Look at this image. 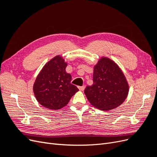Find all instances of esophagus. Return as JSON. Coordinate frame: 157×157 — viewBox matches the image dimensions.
<instances>
[{"label": "esophagus", "mask_w": 157, "mask_h": 157, "mask_svg": "<svg viewBox=\"0 0 157 157\" xmlns=\"http://www.w3.org/2000/svg\"><path fill=\"white\" fill-rule=\"evenodd\" d=\"M78 88L80 90H81V91H83V90H84V88H85V86H78Z\"/></svg>", "instance_id": "34e87169"}]
</instances>
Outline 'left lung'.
<instances>
[{
	"label": "left lung",
	"mask_w": 157,
	"mask_h": 157,
	"mask_svg": "<svg viewBox=\"0 0 157 157\" xmlns=\"http://www.w3.org/2000/svg\"><path fill=\"white\" fill-rule=\"evenodd\" d=\"M93 82L84 94L90 103L101 111L117 108L127 98L129 86L125 76L109 58L103 57L94 66Z\"/></svg>",
	"instance_id": "obj_1"
}]
</instances>
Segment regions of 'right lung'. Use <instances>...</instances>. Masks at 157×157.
Here are the masks:
<instances>
[{
	"mask_svg": "<svg viewBox=\"0 0 157 157\" xmlns=\"http://www.w3.org/2000/svg\"><path fill=\"white\" fill-rule=\"evenodd\" d=\"M67 63L57 56L47 63L38 75L33 85L36 100L43 107L58 110L65 107L78 91L71 83V75L66 72Z\"/></svg>",
	"mask_w": 157,
	"mask_h": 157,
	"instance_id": "add662e5",
	"label": "right lung"
}]
</instances>
